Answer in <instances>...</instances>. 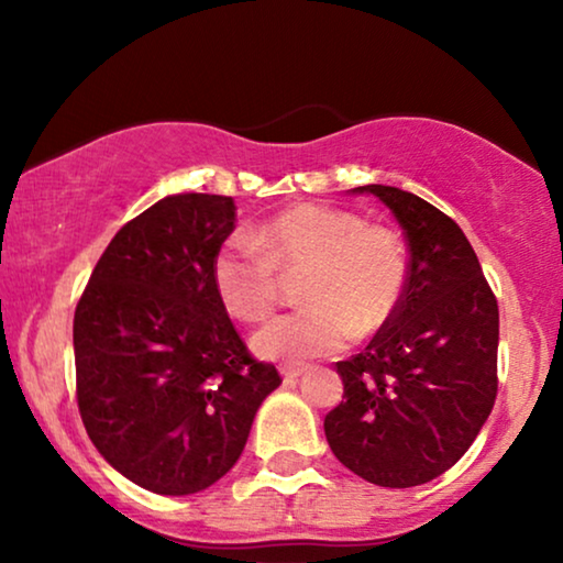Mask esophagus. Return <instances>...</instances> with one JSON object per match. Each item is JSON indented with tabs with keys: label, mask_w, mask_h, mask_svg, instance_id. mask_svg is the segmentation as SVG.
<instances>
[{
	"label": "esophagus",
	"mask_w": 563,
	"mask_h": 563,
	"mask_svg": "<svg viewBox=\"0 0 563 563\" xmlns=\"http://www.w3.org/2000/svg\"><path fill=\"white\" fill-rule=\"evenodd\" d=\"M307 372L305 364H297V366H282V376L284 379H297V376H302Z\"/></svg>",
	"instance_id": "34e87169"
}]
</instances>
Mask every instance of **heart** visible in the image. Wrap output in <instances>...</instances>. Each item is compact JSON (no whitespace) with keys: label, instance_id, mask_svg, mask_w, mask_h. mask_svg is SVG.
<instances>
[{"label":"heart","instance_id":"1","mask_svg":"<svg viewBox=\"0 0 563 563\" xmlns=\"http://www.w3.org/2000/svg\"><path fill=\"white\" fill-rule=\"evenodd\" d=\"M305 307L253 335L268 361H302L341 351L353 335L379 333L395 318L407 284L405 245L356 212L295 205L268 218L253 243L233 238L214 253L212 284L233 318L258 322L279 302V274H302Z\"/></svg>","mask_w":563,"mask_h":563}]
</instances>
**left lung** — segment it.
I'll return each instance as SVG.
<instances>
[{
    "label": "left lung",
    "mask_w": 563,
    "mask_h": 563,
    "mask_svg": "<svg viewBox=\"0 0 563 563\" xmlns=\"http://www.w3.org/2000/svg\"><path fill=\"white\" fill-rule=\"evenodd\" d=\"M405 230L402 302L364 351L338 361L343 402L325 415L330 451L361 479L418 487L456 464L497 397V299L464 230L412 191L366 184Z\"/></svg>",
    "instance_id": "left-lung-1"
}]
</instances>
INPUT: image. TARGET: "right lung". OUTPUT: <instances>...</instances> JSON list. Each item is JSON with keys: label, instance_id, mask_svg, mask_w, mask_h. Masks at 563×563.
<instances>
[{"label": "right lung", "instance_id": "1", "mask_svg": "<svg viewBox=\"0 0 563 563\" xmlns=\"http://www.w3.org/2000/svg\"><path fill=\"white\" fill-rule=\"evenodd\" d=\"M233 197L181 191L130 220L74 314L76 399L107 464L156 495H195L241 459L279 372L251 358L212 284Z\"/></svg>", "mask_w": 563, "mask_h": 563}]
</instances>
